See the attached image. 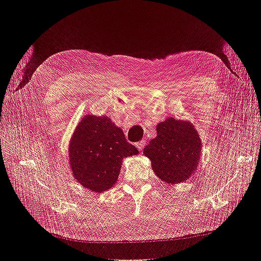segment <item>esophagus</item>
Segmentation results:
<instances>
[{
    "label": "esophagus",
    "instance_id": "esophagus-1",
    "mask_svg": "<svg viewBox=\"0 0 261 261\" xmlns=\"http://www.w3.org/2000/svg\"><path fill=\"white\" fill-rule=\"evenodd\" d=\"M145 145H146V140H140V141H138V143H136V147L140 150V151L144 149Z\"/></svg>",
    "mask_w": 261,
    "mask_h": 261
}]
</instances>
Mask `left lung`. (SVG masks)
I'll return each instance as SVG.
<instances>
[{
	"label": "left lung",
	"mask_w": 261,
	"mask_h": 261,
	"mask_svg": "<svg viewBox=\"0 0 261 261\" xmlns=\"http://www.w3.org/2000/svg\"><path fill=\"white\" fill-rule=\"evenodd\" d=\"M201 139L189 122L168 118L156 126V137L149 141L144 154L151 161L154 174L170 184L185 181L198 167Z\"/></svg>",
	"instance_id": "8db88e82"
}]
</instances>
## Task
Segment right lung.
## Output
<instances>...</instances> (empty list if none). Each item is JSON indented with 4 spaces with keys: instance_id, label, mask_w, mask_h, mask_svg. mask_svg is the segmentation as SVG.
I'll list each match as a JSON object with an SVG mask.
<instances>
[{
    "instance_id": "right-lung-1",
    "label": "right lung",
    "mask_w": 261,
    "mask_h": 261,
    "mask_svg": "<svg viewBox=\"0 0 261 261\" xmlns=\"http://www.w3.org/2000/svg\"><path fill=\"white\" fill-rule=\"evenodd\" d=\"M68 151L74 177L96 193L111 188L120 174L122 160L139 152L108 116L93 115L85 116L77 125Z\"/></svg>"
}]
</instances>
